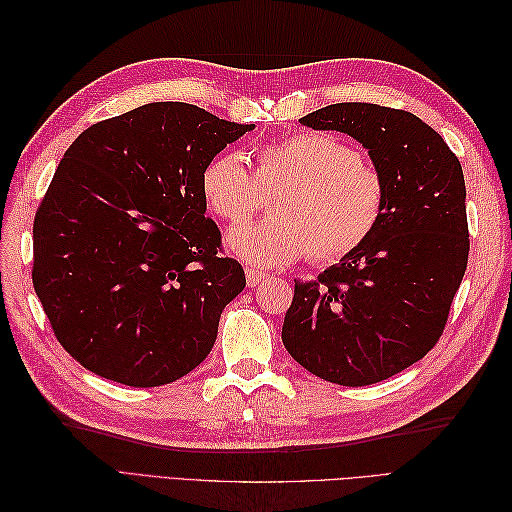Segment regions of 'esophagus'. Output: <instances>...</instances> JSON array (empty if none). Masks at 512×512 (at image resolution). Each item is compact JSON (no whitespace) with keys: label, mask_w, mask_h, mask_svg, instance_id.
<instances>
[{"label":"esophagus","mask_w":512,"mask_h":512,"mask_svg":"<svg viewBox=\"0 0 512 512\" xmlns=\"http://www.w3.org/2000/svg\"><path fill=\"white\" fill-rule=\"evenodd\" d=\"M267 273L265 271H258V269H245V280H247V286H256L260 284L262 280H265Z\"/></svg>","instance_id":"34e87169"}]
</instances>
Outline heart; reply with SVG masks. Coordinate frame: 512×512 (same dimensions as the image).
Returning <instances> with one entry per match:
<instances>
[{"instance_id": "obj_1", "label": "heart", "mask_w": 512, "mask_h": 512, "mask_svg": "<svg viewBox=\"0 0 512 512\" xmlns=\"http://www.w3.org/2000/svg\"><path fill=\"white\" fill-rule=\"evenodd\" d=\"M254 177L237 153L222 151L200 170L207 209L226 224L258 213L262 194H273L271 218L232 230L228 250L260 267L312 265L359 252L376 235L389 203L382 170L331 132H294L254 149Z\"/></svg>"}]
</instances>
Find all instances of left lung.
I'll list each match as a JSON object with an SVG mask.
<instances>
[{"label":"left lung","mask_w":512,"mask_h":512,"mask_svg":"<svg viewBox=\"0 0 512 512\" xmlns=\"http://www.w3.org/2000/svg\"><path fill=\"white\" fill-rule=\"evenodd\" d=\"M299 121L363 143L389 203L359 252L294 280L282 342L322 380L374 384L421 361L444 333L470 254L463 170L444 138L401 108L339 102Z\"/></svg>","instance_id":"obj_1"}]
</instances>
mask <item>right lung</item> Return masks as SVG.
Returning a JSON list of instances; mask_svg holds the SVG:
<instances>
[{"instance_id":"1","label":"right lung","mask_w":512,"mask_h":512,"mask_svg":"<svg viewBox=\"0 0 512 512\" xmlns=\"http://www.w3.org/2000/svg\"><path fill=\"white\" fill-rule=\"evenodd\" d=\"M241 126L185 102L94 123L34 218V290L59 344L94 374L160 386L190 374L245 288L205 218L200 170Z\"/></svg>"}]
</instances>
